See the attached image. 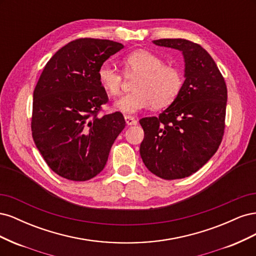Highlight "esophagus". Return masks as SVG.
<instances>
[{
	"label": "esophagus",
	"instance_id": "esophagus-1",
	"mask_svg": "<svg viewBox=\"0 0 256 256\" xmlns=\"http://www.w3.org/2000/svg\"><path fill=\"white\" fill-rule=\"evenodd\" d=\"M125 120H126V124L128 126L136 125V124H138V120L134 118H132V116H129V115L125 116Z\"/></svg>",
	"mask_w": 256,
	"mask_h": 256
}]
</instances>
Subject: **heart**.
Returning a JSON list of instances; mask_svg holds the SVG:
<instances>
[{"instance_id": "heart-1", "label": "heart", "mask_w": 256, "mask_h": 256, "mask_svg": "<svg viewBox=\"0 0 256 256\" xmlns=\"http://www.w3.org/2000/svg\"><path fill=\"white\" fill-rule=\"evenodd\" d=\"M124 74L136 76L134 92L115 102L116 109L125 114H136L152 106L162 109L171 104L180 95L182 74L177 67L166 64L164 60L147 50L129 53L122 60ZM98 80L108 94L118 95L122 86V74L109 63L98 68Z\"/></svg>"}]
</instances>
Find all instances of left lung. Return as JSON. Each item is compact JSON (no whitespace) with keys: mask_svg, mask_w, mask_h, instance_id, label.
<instances>
[{"mask_svg":"<svg viewBox=\"0 0 256 256\" xmlns=\"http://www.w3.org/2000/svg\"><path fill=\"white\" fill-rule=\"evenodd\" d=\"M154 44L182 51L186 80L168 109L140 120V154L152 174L180 180L198 171L218 150L226 128L228 88L218 66L200 44L182 38Z\"/></svg>","mask_w":256,"mask_h":256,"instance_id":"1","label":"left lung"}]
</instances>
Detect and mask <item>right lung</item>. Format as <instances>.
Returning <instances> with one entry per match:
<instances>
[{
	"label": "right lung",
	"instance_id": "right-lung-1",
	"mask_svg": "<svg viewBox=\"0 0 256 256\" xmlns=\"http://www.w3.org/2000/svg\"><path fill=\"white\" fill-rule=\"evenodd\" d=\"M122 48L113 40L79 38L44 68L33 94L30 128L46 164L60 177L85 182L99 174L126 126L120 112L99 115L109 98L98 68Z\"/></svg>",
	"mask_w": 256,
	"mask_h": 256
}]
</instances>
